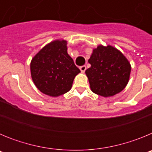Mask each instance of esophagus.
Listing matches in <instances>:
<instances>
[{"label": "esophagus", "mask_w": 152, "mask_h": 152, "mask_svg": "<svg viewBox=\"0 0 152 152\" xmlns=\"http://www.w3.org/2000/svg\"><path fill=\"white\" fill-rule=\"evenodd\" d=\"M86 68H86L85 65H82V66H80V71H81V72H85Z\"/></svg>", "instance_id": "esophagus-1"}]
</instances>
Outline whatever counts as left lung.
I'll list each match as a JSON object with an SVG mask.
<instances>
[{
  "label": "left lung",
  "instance_id": "8db88e82",
  "mask_svg": "<svg viewBox=\"0 0 152 152\" xmlns=\"http://www.w3.org/2000/svg\"><path fill=\"white\" fill-rule=\"evenodd\" d=\"M86 70L91 91L102 96L116 94L126 88L131 65L126 57L114 47L99 45L94 49Z\"/></svg>",
  "mask_w": 152,
  "mask_h": 152
}]
</instances>
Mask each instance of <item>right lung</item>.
<instances>
[{
  "label": "right lung",
  "instance_id": "obj_1",
  "mask_svg": "<svg viewBox=\"0 0 152 152\" xmlns=\"http://www.w3.org/2000/svg\"><path fill=\"white\" fill-rule=\"evenodd\" d=\"M31 76L36 88L52 96L70 91L80 72L67 52V42L56 40L45 45L32 59Z\"/></svg>",
  "mask_w": 152,
  "mask_h": 152
}]
</instances>
